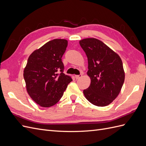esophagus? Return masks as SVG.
Listing matches in <instances>:
<instances>
[{"instance_id": "34e87169", "label": "esophagus", "mask_w": 146, "mask_h": 146, "mask_svg": "<svg viewBox=\"0 0 146 146\" xmlns=\"http://www.w3.org/2000/svg\"><path fill=\"white\" fill-rule=\"evenodd\" d=\"M82 76H83V74H80V75H77V76H76V78L77 79H78V78H80L81 77H82Z\"/></svg>"}]
</instances>
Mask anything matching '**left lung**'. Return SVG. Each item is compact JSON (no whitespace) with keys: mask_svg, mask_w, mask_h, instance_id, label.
I'll return each instance as SVG.
<instances>
[{"mask_svg":"<svg viewBox=\"0 0 146 146\" xmlns=\"http://www.w3.org/2000/svg\"><path fill=\"white\" fill-rule=\"evenodd\" d=\"M87 56L90 86L83 90L86 99L98 107L111 104L120 92L124 82L122 61L116 53L96 38L80 40Z\"/></svg>","mask_w":146,"mask_h":146,"instance_id":"1","label":"left lung"}]
</instances>
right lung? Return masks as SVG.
<instances>
[{"instance_id": "obj_1", "label": "right lung", "mask_w": 146, "mask_h": 146, "mask_svg": "<svg viewBox=\"0 0 146 146\" xmlns=\"http://www.w3.org/2000/svg\"><path fill=\"white\" fill-rule=\"evenodd\" d=\"M68 41L55 39L35 50L29 57L24 78L29 96L42 107L55 105L63 96L71 77L63 73L61 58Z\"/></svg>"}]
</instances>
